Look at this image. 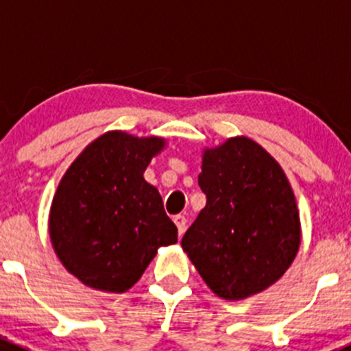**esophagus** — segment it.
Listing matches in <instances>:
<instances>
[{"instance_id": "34e87169", "label": "esophagus", "mask_w": 351, "mask_h": 351, "mask_svg": "<svg viewBox=\"0 0 351 351\" xmlns=\"http://www.w3.org/2000/svg\"><path fill=\"white\" fill-rule=\"evenodd\" d=\"M173 221H175L176 228H178V234L183 236V232H185V229H186V217H185V215H182V214L175 215V217H173Z\"/></svg>"}]
</instances>
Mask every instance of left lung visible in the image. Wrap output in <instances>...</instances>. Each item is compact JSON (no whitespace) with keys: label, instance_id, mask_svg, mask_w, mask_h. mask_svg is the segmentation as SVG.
<instances>
[{"label":"left lung","instance_id":"8db88e82","mask_svg":"<svg viewBox=\"0 0 351 351\" xmlns=\"http://www.w3.org/2000/svg\"><path fill=\"white\" fill-rule=\"evenodd\" d=\"M198 185L207 204L182 239L204 282L239 300L278 280L295 258L300 222L278 162L247 137L204 153Z\"/></svg>","mask_w":351,"mask_h":351}]
</instances>
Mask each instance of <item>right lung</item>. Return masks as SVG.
I'll use <instances>...</instances> for the list:
<instances>
[{
    "label": "right lung",
    "instance_id": "add662e5",
    "mask_svg": "<svg viewBox=\"0 0 351 351\" xmlns=\"http://www.w3.org/2000/svg\"><path fill=\"white\" fill-rule=\"evenodd\" d=\"M159 137L107 132L69 166L51 207V241L69 274L105 292L130 289L159 246L178 241L161 195L144 180Z\"/></svg>",
    "mask_w": 351,
    "mask_h": 351
}]
</instances>
